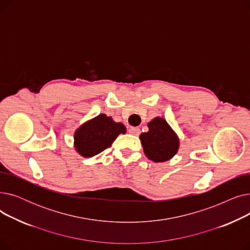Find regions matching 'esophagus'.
Masks as SVG:
<instances>
[{
  "instance_id": "esophagus-1",
  "label": "esophagus",
  "mask_w": 250,
  "mask_h": 250,
  "mask_svg": "<svg viewBox=\"0 0 250 250\" xmlns=\"http://www.w3.org/2000/svg\"><path fill=\"white\" fill-rule=\"evenodd\" d=\"M128 132H129V134H132V135L139 136L141 134V129L139 127H136V126H130L128 128Z\"/></svg>"
}]
</instances>
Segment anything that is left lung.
<instances>
[{
	"label": "left lung",
	"mask_w": 250,
	"mask_h": 250,
	"mask_svg": "<svg viewBox=\"0 0 250 250\" xmlns=\"http://www.w3.org/2000/svg\"><path fill=\"white\" fill-rule=\"evenodd\" d=\"M149 130L140 136L144 153L154 162H164L177 153L179 140L164 118L155 117L148 124Z\"/></svg>",
	"instance_id": "1"
}]
</instances>
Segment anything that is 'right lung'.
Here are the masks:
<instances>
[{
    "label": "right lung",
    "mask_w": 250,
    "mask_h": 250,
    "mask_svg": "<svg viewBox=\"0 0 250 250\" xmlns=\"http://www.w3.org/2000/svg\"><path fill=\"white\" fill-rule=\"evenodd\" d=\"M125 132L126 128L122 123H115L110 116L99 114L76 130L75 148L83 157H93L109 148L117 136Z\"/></svg>",
    "instance_id": "obj_1"
}]
</instances>
